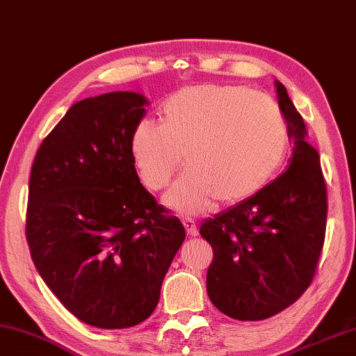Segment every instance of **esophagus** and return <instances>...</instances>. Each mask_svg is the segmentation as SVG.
Instances as JSON below:
<instances>
[{"label": "esophagus", "mask_w": 356, "mask_h": 356, "mask_svg": "<svg viewBox=\"0 0 356 356\" xmlns=\"http://www.w3.org/2000/svg\"><path fill=\"white\" fill-rule=\"evenodd\" d=\"M184 227L186 229V234L190 236V238H196V236L199 234V229H197L196 224H194V220H191V219L184 220Z\"/></svg>", "instance_id": "esophagus-1"}]
</instances>
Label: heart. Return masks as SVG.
Instances as JSON below:
<instances>
[{"mask_svg": "<svg viewBox=\"0 0 356 356\" xmlns=\"http://www.w3.org/2000/svg\"><path fill=\"white\" fill-rule=\"evenodd\" d=\"M131 152L146 188L159 191L182 165L186 172L165 194L180 216L204 213L218 199L232 205L266 186L287 152L285 122L268 97L242 86H190L165 103L162 124H136Z\"/></svg>", "mask_w": 356, "mask_h": 356, "instance_id": "b5f03b06", "label": "heart"}]
</instances>
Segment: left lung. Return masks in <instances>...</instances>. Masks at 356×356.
Instances as JSON below:
<instances>
[{
  "label": "left lung",
  "mask_w": 356,
  "mask_h": 356,
  "mask_svg": "<svg viewBox=\"0 0 356 356\" xmlns=\"http://www.w3.org/2000/svg\"><path fill=\"white\" fill-rule=\"evenodd\" d=\"M275 86L293 142L289 168L200 225L214 253L208 296L239 321H261L293 304L310 285L324 245L327 191L319 154L287 89L277 80Z\"/></svg>",
  "instance_id": "left-lung-1"
}]
</instances>
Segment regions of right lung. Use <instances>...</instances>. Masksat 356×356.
Returning <instances> with one entry per match:
<instances>
[{"instance_id": "obj_1", "label": "right lung", "mask_w": 356, "mask_h": 356, "mask_svg": "<svg viewBox=\"0 0 356 356\" xmlns=\"http://www.w3.org/2000/svg\"><path fill=\"white\" fill-rule=\"evenodd\" d=\"M149 102L117 90L76 102L35 156L26 238L40 276L80 321H145L185 241L137 176L131 136Z\"/></svg>"}]
</instances>
